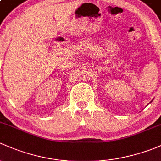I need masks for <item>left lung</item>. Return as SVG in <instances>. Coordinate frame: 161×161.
I'll return each instance as SVG.
<instances>
[{
	"label": "left lung",
	"instance_id": "obj_1",
	"mask_svg": "<svg viewBox=\"0 0 161 161\" xmlns=\"http://www.w3.org/2000/svg\"><path fill=\"white\" fill-rule=\"evenodd\" d=\"M151 102H152V101H151V102H150V103H151Z\"/></svg>",
	"mask_w": 161,
	"mask_h": 161
}]
</instances>
